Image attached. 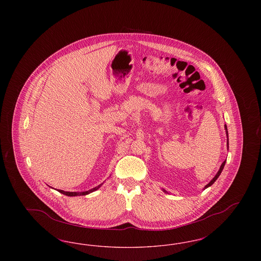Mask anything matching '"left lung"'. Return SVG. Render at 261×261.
Wrapping results in <instances>:
<instances>
[{
    "mask_svg": "<svg viewBox=\"0 0 261 261\" xmlns=\"http://www.w3.org/2000/svg\"><path fill=\"white\" fill-rule=\"evenodd\" d=\"M224 128H225V131H226V136H227V149H229V138H228V130H227V126H226V124L224 125ZM225 163H226V161L225 162H223V163L221 164V166H220V168H219V170H218V172L216 173V175L212 178V180H211V182L207 184V185H205L204 186V188H203V190H205L206 188H208V187H211L216 180H217V178L220 176V174H221V172H222V170H223L224 168V165H225ZM162 191L164 192V193H167V191H165L164 189H162ZM168 194V193H167Z\"/></svg>",
    "mask_w": 261,
    "mask_h": 261,
    "instance_id": "1",
    "label": "left lung"
}]
</instances>
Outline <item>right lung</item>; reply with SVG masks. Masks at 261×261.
<instances>
[{
    "mask_svg": "<svg viewBox=\"0 0 261 261\" xmlns=\"http://www.w3.org/2000/svg\"><path fill=\"white\" fill-rule=\"evenodd\" d=\"M103 183H101L100 185L99 186L95 187V188H93V189H91V190H89V191H85V192H64V191H62V190H58L60 193H62L63 195H65V196H68V197H77V196H86L88 194H90V193H93V192H95V191H97L98 189L100 188V186L102 185Z\"/></svg>",
    "mask_w": 261,
    "mask_h": 261,
    "instance_id": "obj_1",
    "label": "right lung"
}]
</instances>
